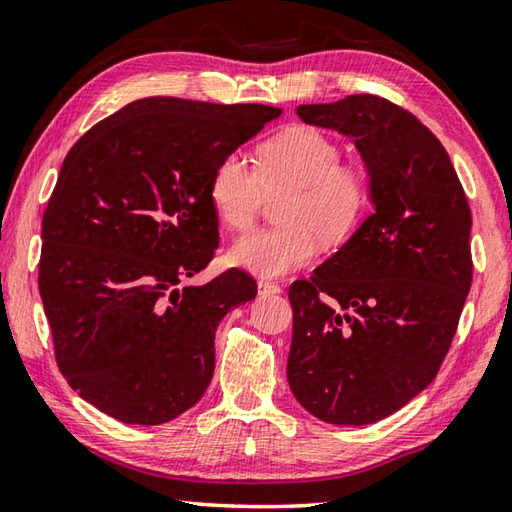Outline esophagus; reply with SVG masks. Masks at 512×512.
Segmentation results:
<instances>
[{
    "label": "esophagus",
    "mask_w": 512,
    "mask_h": 512,
    "mask_svg": "<svg viewBox=\"0 0 512 512\" xmlns=\"http://www.w3.org/2000/svg\"><path fill=\"white\" fill-rule=\"evenodd\" d=\"M258 292L260 294H281L283 287L272 281H258Z\"/></svg>",
    "instance_id": "1"
}]
</instances>
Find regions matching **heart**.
Returning <instances> with one entry per match:
<instances>
[{"mask_svg":"<svg viewBox=\"0 0 512 512\" xmlns=\"http://www.w3.org/2000/svg\"><path fill=\"white\" fill-rule=\"evenodd\" d=\"M339 158V144L305 124L260 142L256 169L243 153H225L209 178V202L223 227L247 231L265 194H287L278 207L283 225L238 238L227 252L229 263L278 278L310 265L321 240L343 243L368 209L370 185L359 165Z\"/></svg>","mask_w":512,"mask_h":512,"instance_id":"b5f03b06","label":"heart"}]
</instances>
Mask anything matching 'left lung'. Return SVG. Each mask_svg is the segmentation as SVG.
Instances as JSON below:
<instances>
[{"label":"left lung","mask_w":512,"mask_h":512,"mask_svg":"<svg viewBox=\"0 0 512 512\" xmlns=\"http://www.w3.org/2000/svg\"><path fill=\"white\" fill-rule=\"evenodd\" d=\"M296 113L354 140L374 211L289 287L287 381L316 419L365 426L437 376L472 283V216L448 151L401 106L363 93Z\"/></svg>","instance_id":"left-lung-1"}]
</instances>
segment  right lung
I'll return each mask as SVG.
<instances>
[{"label": "right lung", "instance_id": "1", "mask_svg": "<svg viewBox=\"0 0 512 512\" xmlns=\"http://www.w3.org/2000/svg\"><path fill=\"white\" fill-rule=\"evenodd\" d=\"M283 111L142 98L73 144L42 218L40 294L55 361L84 401L160 426L214 376L216 327L252 301L240 269L185 285L218 249L216 162Z\"/></svg>", "mask_w": 512, "mask_h": 512}]
</instances>
